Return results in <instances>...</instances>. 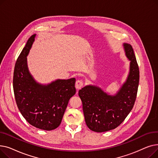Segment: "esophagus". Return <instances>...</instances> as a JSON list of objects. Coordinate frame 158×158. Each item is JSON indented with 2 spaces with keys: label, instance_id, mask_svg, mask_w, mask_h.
I'll return each instance as SVG.
<instances>
[{
  "label": "esophagus",
  "instance_id": "esophagus-1",
  "mask_svg": "<svg viewBox=\"0 0 158 158\" xmlns=\"http://www.w3.org/2000/svg\"><path fill=\"white\" fill-rule=\"evenodd\" d=\"M82 86H83V82L81 80H78L76 82V88L77 89H80Z\"/></svg>",
  "mask_w": 158,
  "mask_h": 158
}]
</instances>
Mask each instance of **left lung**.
Masks as SVG:
<instances>
[{
	"instance_id": "obj_1",
	"label": "left lung",
	"mask_w": 158,
	"mask_h": 158,
	"mask_svg": "<svg viewBox=\"0 0 158 158\" xmlns=\"http://www.w3.org/2000/svg\"><path fill=\"white\" fill-rule=\"evenodd\" d=\"M129 62L125 82L114 94L97 85H88L79 91L88 128L95 132L108 131L117 127L133 107L139 83V69L132 46L122 44Z\"/></svg>"
}]
</instances>
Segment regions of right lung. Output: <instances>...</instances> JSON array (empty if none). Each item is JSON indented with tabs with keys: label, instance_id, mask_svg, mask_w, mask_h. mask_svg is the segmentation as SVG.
<instances>
[{
	"label": "right lung",
	"instance_id": "1",
	"mask_svg": "<svg viewBox=\"0 0 158 158\" xmlns=\"http://www.w3.org/2000/svg\"><path fill=\"white\" fill-rule=\"evenodd\" d=\"M36 36L29 38L15 64L14 94L19 110L31 125L51 131L60 125L70 98L76 92V79H57L48 84L35 80L29 72L27 57Z\"/></svg>",
	"mask_w": 158,
	"mask_h": 158
}]
</instances>
